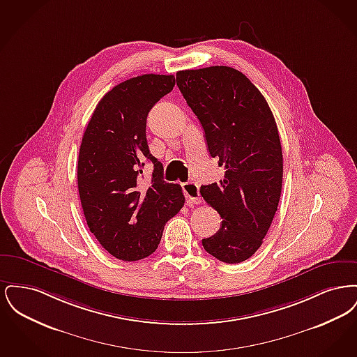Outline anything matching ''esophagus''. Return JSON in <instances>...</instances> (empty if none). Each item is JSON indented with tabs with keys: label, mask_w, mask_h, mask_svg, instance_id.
I'll return each mask as SVG.
<instances>
[{
	"label": "esophagus",
	"mask_w": 357,
	"mask_h": 357,
	"mask_svg": "<svg viewBox=\"0 0 357 357\" xmlns=\"http://www.w3.org/2000/svg\"><path fill=\"white\" fill-rule=\"evenodd\" d=\"M183 194L186 197L187 204H201V195H199V187L195 182H186L182 185Z\"/></svg>",
	"instance_id": "esophagus-1"
}]
</instances>
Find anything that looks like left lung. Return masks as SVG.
Wrapping results in <instances>:
<instances>
[{
  "instance_id": "left-lung-1",
  "label": "left lung",
  "mask_w": 357,
  "mask_h": 357,
  "mask_svg": "<svg viewBox=\"0 0 357 357\" xmlns=\"http://www.w3.org/2000/svg\"><path fill=\"white\" fill-rule=\"evenodd\" d=\"M188 107L204 127L208 153L225 166L218 183L201 186L221 215L204 250L226 264L246 261L262 245L282 188V149L262 93L242 72L215 66L176 73Z\"/></svg>"
}]
</instances>
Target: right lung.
Masks as SVG:
<instances>
[{
	"label": "right lung",
	"instance_id": "add662e5",
	"mask_svg": "<svg viewBox=\"0 0 357 357\" xmlns=\"http://www.w3.org/2000/svg\"><path fill=\"white\" fill-rule=\"evenodd\" d=\"M172 75H142L114 86L96 105L82 139L77 186L85 221L109 255L143 259L156 250L166 222L185 204L182 187L163 181L146 137L150 109L172 91ZM153 162L152 181L141 169Z\"/></svg>",
	"mask_w": 357,
	"mask_h": 357
}]
</instances>
